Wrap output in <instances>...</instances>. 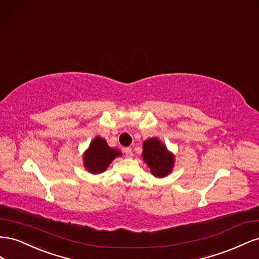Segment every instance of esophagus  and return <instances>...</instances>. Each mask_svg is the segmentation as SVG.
Listing matches in <instances>:
<instances>
[{
	"instance_id": "1",
	"label": "esophagus",
	"mask_w": 259,
	"mask_h": 259,
	"mask_svg": "<svg viewBox=\"0 0 259 259\" xmlns=\"http://www.w3.org/2000/svg\"><path fill=\"white\" fill-rule=\"evenodd\" d=\"M124 154H125V157H127V158H132V156H134V153H132V150L129 149V147L124 149Z\"/></svg>"
}]
</instances>
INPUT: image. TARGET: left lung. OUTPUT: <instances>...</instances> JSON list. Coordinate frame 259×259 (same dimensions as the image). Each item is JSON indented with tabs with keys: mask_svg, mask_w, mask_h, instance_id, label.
Here are the masks:
<instances>
[{
	"mask_svg": "<svg viewBox=\"0 0 259 259\" xmlns=\"http://www.w3.org/2000/svg\"><path fill=\"white\" fill-rule=\"evenodd\" d=\"M142 158L156 178H165L175 167V155L157 138L147 139L143 142Z\"/></svg>",
	"mask_w": 259,
	"mask_h": 259,
	"instance_id": "8db88e82",
	"label": "left lung"
}]
</instances>
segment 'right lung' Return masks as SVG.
I'll use <instances>...</instances> for the list:
<instances>
[{
  "mask_svg": "<svg viewBox=\"0 0 259 259\" xmlns=\"http://www.w3.org/2000/svg\"><path fill=\"white\" fill-rule=\"evenodd\" d=\"M118 156H121L119 150L109 147L105 139L95 137L83 153V165L89 172L98 175L104 172Z\"/></svg>",
  "mask_w": 259,
  "mask_h": 259,
  "instance_id": "1",
  "label": "right lung"
}]
</instances>
